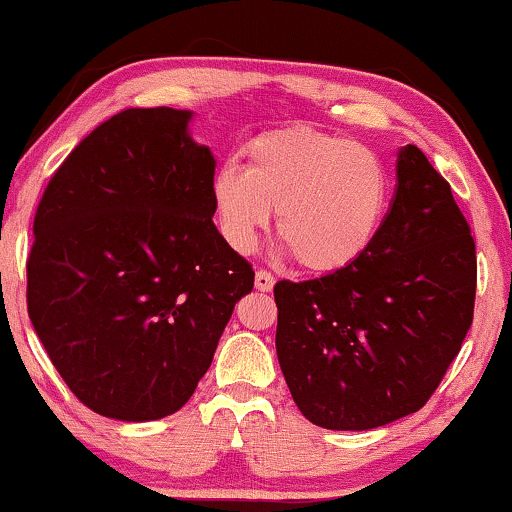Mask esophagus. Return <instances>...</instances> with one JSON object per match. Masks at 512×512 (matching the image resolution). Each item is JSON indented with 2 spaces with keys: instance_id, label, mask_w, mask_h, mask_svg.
Segmentation results:
<instances>
[{
  "instance_id": "esophagus-1",
  "label": "esophagus",
  "mask_w": 512,
  "mask_h": 512,
  "mask_svg": "<svg viewBox=\"0 0 512 512\" xmlns=\"http://www.w3.org/2000/svg\"><path fill=\"white\" fill-rule=\"evenodd\" d=\"M275 285V278L269 271H257L255 273V289L259 291H271Z\"/></svg>"
}]
</instances>
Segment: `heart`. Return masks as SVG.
I'll list each match as a JSON object with an SVG mask.
<instances>
[{
	"label": "heart",
	"instance_id": "obj_1",
	"mask_svg": "<svg viewBox=\"0 0 512 512\" xmlns=\"http://www.w3.org/2000/svg\"><path fill=\"white\" fill-rule=\"evenodd\" d=\"M218 232L253 253L278 212V234L310 273H339L376 241L389 207V177L364 145L285 127L248 145V166L223 164L212 177Z\"/></svg>",
	"mask_w": 512,
	"mask_h": 512
}]
</instances>
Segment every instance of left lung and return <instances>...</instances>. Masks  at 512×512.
<instances>
[{"instance_id":"8db88e82","label":"left lung","mask_w":512,"mask_h":512,"mask_svg":"<svg viewBox=\"0 0 512 512\" xmlns=\"http://www.w3.org/2000/svg\"><path fill=\"white\" fill-rule=\"evenodd\" d=\"M451 186L417 145L358 262L275 285V351L298 410L328 431H371L431 399L474 319L476 246Z\"/></svg>"}]
</instances>
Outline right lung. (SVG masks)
Instances as JSON below:
<instances>
[{
    "label": "right lung",
    "instance_id": "1",
    "mask_svg": "<svg viewBox=\"0 0 512 512\" xmlns=\"http://www.w3.org/2000/svg\"><path fill=\"white\" fill-rule=\"evenodd\" d=\"M186 109H125L47 184L27 262L36 335L102 417L173 415L214 360L255 273L214 225L216 159Z\"/></svg>",
    "mask_w": 512,
    "mask_h": 512
}]
</instances>
